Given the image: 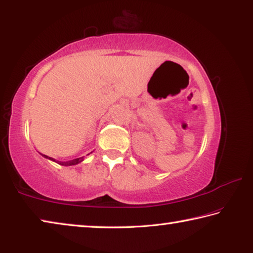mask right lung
Returning a JSON list of instances; mask_svg holds the SVG:
<instances>
[{"label": "right lung", "mask_w": 253, "mask_h": 253, "mask_svg": "<svg viewBox=\"0 0 253 253\" xmlns=\"http://www.w3.org/2000/svg\"><path fill=\"white\" fill-rule=\"evenodd\" d=\"M42 156L44 157V158H48V159H50L52 161H55V159L50 158V157H48V156H45V155H42ZM83 160H84V158H83V157H81V158H77V159H74V160H70V161H59V163H58V164L64 165V166H73V165H77V164L82 163Z\"/></svg>", "instance_id": "obj_1"}]
</instances>
